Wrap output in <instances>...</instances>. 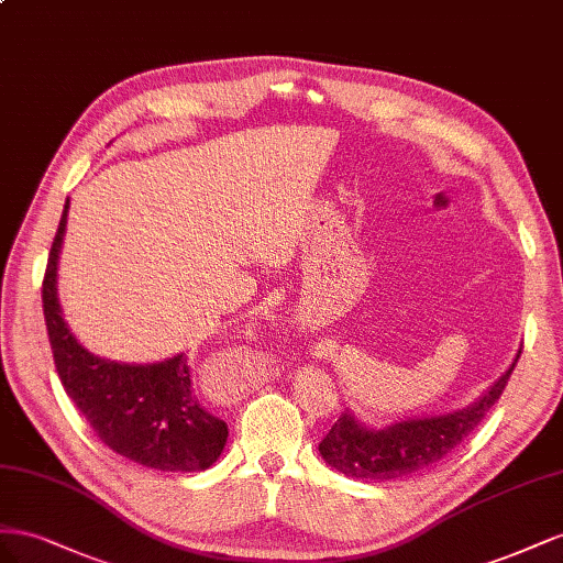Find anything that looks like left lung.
Instances as JSON below:
<instances>
[{
	"instance_id": "1",
	"label": "left lung",
	"mask_w": 563,
	"mask_h": 563,
	"mask_svg": "<svg viewBox=\"0 0 563 563\" xmlns=\"http://www.w3.org/2000/svg\"><path fill=\"white\" fill-rule=\"evenodd\" d=\"M519 356L521 349L505 375L470 408L439 417H420V420L415 417V420H404L384 429H367L344 410L325 433V439L320 441L318 451L336 472L363 481H396L429 470L484 420L495 400L503 396Z\"/></svg>"
}]
</instances>
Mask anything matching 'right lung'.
Instances as JSON below:
<instances>
[{
    "mask_svg": "<svg viewBox=\"0 0 563 563\" xmlns=\"http://www.w3.org/2000/svg\"><path fill=\"white\" fill-rule=\"evenodd\" d=\"M68 207H63L42 283L46 332L63 389L118 455L159 472L212 467L227 445L229 427L200 406L186 353L151 365L106 361L79 344L63 320L56 271Z\"/></svg>",
    "mask_w": 563,
    "mask_h": 563,
    "instance_id": "1",
    "label": "right lung"
}]
</instances>
